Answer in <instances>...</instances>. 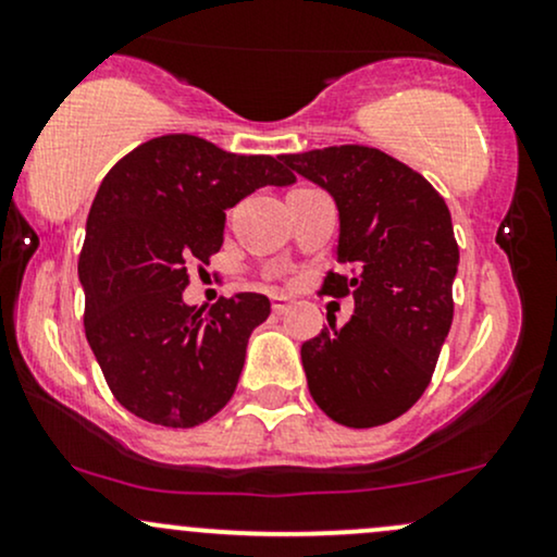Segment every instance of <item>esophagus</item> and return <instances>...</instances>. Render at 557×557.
Here are the masks:
<instances>
[{
    "mask_svg": "<svg viewBox=\"0 0 557 557\" xmlns=\"http://www.w3.org/2000/svg\"><path fill=\"white\" fill-rule=\"evenodd\" d=\"M290 309V298L287 296H272V311L274 314H285Z\"/></svg>",
    "mask_w": 557,
    "mask_h": 557,
    "instance_id": "obj_1",
    "label": "esophagus"
}]
</instances>
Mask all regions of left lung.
Listing matches in <instances>:
<instances>
[{"instance_id": "1", "label": "left lung", "mask_w": 557, "mask_h": 557, "mask_svg": "<svg viewBox=\"0 0 557 557\" xmlns=\"http://www.w3.org/2000/svg\"><path fill=\"white\" fill-rule=\"evenodd\" d=\"M332 196L337 264L322 293H354V317L300 345L311 398L354 430L398 419L430 385L453 324L458 243L450 209L430 181L369 146L280 157ZM330 319V317H327Z\"/></svg>"}]
</instances>
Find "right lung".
Here are the masks:
<instances>
[{"instance_id": "right-lung-1", "label": "right lung", "mask_w": 557, "mask_h": 557, "mask_svg": "<svg viewBox=\"0 0 557 557\" xmlns=\"http://www.w3.org/2000/svg\"><path fill=\"white\" fill-rule=\"evenodd\" d=\"M293 183L280 159L230 154L188 133L146 140L107 172L78 259L83 324L112 395L138 419L188 430L233 398L270 298L188 306V264L220 251L225 212L240 198Z\"/></svg>"}]
</instances>
